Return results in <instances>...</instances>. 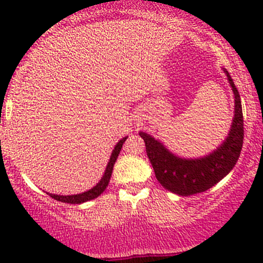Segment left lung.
<instances>
[{
    "label": "left lung",
    "instance_id": "8db88e82",
    "mask_svg": "<svg viewBox=\"0 0 263 263\" xmlns=\"http://www.w3.org/2000/svg\"><path fill=\"white\" fill-rule=\"evenodd\" d=\"M232 85L235 98V115L229 136L217 150L201 159H181L169 153L163 144L145 132H140L144 139L148 156L156 179L165 190L179 196H191L210 190L221 181L239 159L245 137L242 103L239 92L228 71H225Z\"/></svg>",
    "mask_w": 263,
    "mask_h": 263
}]
</instances>
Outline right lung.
Listing matches in <instances>:
<instances>
[{"label":"right lung","mask_w":263,"mask_h":263,"mask_svg":"<svg viewBox=\"0 0 263 263\" xmlns=\"http://www.w3.org/2000/svg\"><path fill=\"white\" fill-rule=\"evenodd\" d=\"M126 140H127V137H124V139H122L121 141L116 145L115 150H113L112 155H110L109 163H108L107 169H105L104 176H103V178L100 179V182L98 183L95 187H92L91 190L86 191V192H84V193H80V195H72V196H60V195H52V193H48V195L52 198H54V200L61 201V202H67V203L86 202V201L94 200V198H97L98 196L102 195V193L104 192L105 188H107L108 183H109L110 176H112V172H113V166H115L117 158H118L119 151H121V148H122V145L124 144V141H126Z\"/></svg>","instance_id":"obj_1"}]
</instances>
